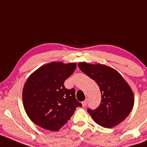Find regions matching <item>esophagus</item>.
Returning a JSON list of instances; mask_svg holds the SVG:
<instances>
[{"label": "esophagus", "instance_id": "34e87169", "mask_svg": "<svg viewBox=\"0 0 147 147\" xmlns=\"http://www.w3.org/2000/svg\"><path fill=\"white\" fill-rule=\"evenodd\" d=\"M88 98H86V99L84 101H83V102H82V105L84 106V107H85V106H86V105H87V104H88Z\"/></svg>", "mask_w": 147, "mask_h": 147}]
</instances>
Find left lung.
Returning a JSON list of instances; mask_svg holds the SVG:
<instances>
[{"label":"left lung","instance_id":"1","mask_svg":"<svg viewBox=\"0 0 147 147\" xmlns=\"http://www.w3.org/2000/svg\"><path fill=\"white\" fill-rule=\"evenodd\" d=\"M84 73L98 84L101 93V101L95 109H88L97 124L112 128L123 121L134 106V94L127 83L118 72L102 64L79 63Z\"/></svg>","mask_w":147,"mask_h":147}]
</instances>
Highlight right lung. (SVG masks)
Wrapping results in <instances>:
<instances>
[{"label": "right lung", "instance_id": "add662e5", "mask_svg": "<svg viewBox=\"0 0 147 147\" xmlns=\"http://www.w3.org/2000/svg\"><path fill=\"white\" fill-rule=\"evenodd\" d=\"M75 63L52 62L40 67L25 83L22 100L26 113L35 125L47 130L58 131L81 107L75 88L67 89L64 81L73 73Z\"/></svg>", "mask_w": 147, "mask_h": 147}]
</instances>
